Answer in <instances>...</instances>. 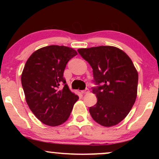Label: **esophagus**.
Here are the masks:
<instances>
[{
	"label": "esophagus",
	"mask_w": 159,
	"mask_h": 159,
	"mask_svg": "<svg viewBox=\"0 0 159 159\" xmlns=\"http://www.w3.org/2000/svg\"><path fill=\"white\" fill-rule=\"evenodd\" d=\"M89 92H90V90H89V89H88V88H86L85 90H81V93H84V94H85V93H88Z\"/></svg>",
	"instance_id": "34e87169"
}]
</instances>
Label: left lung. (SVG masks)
Returning <instances> with one entry per match:
<instances>
[{"instance_id":"left-lung-1","label":"left lung","mask_w":159,"mask_h":159,"mask_svg":"<svg viewBox=\"0 0 159 159\" xmlns=\"http://www.w3.org/2000/svg\"><path fill=\"white\" fill-rule=\"evenodd\" d=\"M78 52L93 69L97 102L89 109L96 123L110 127L127 116L135 102L138 74L129 57L113 46L80 48Z\"/></svg>"}]
</instances>
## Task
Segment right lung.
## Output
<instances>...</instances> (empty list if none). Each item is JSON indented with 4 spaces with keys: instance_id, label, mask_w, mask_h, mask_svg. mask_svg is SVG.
Returning <instances> with one entry per match:
<instances>
[{
    "instance_id": "add662e5",
    "label": "right lung",
    "mask_w": 159,
    "mask_h": 159,
    "mask_svg": "<svg viewBox=\"0 0 159 159\" xmlns=\"http://www.w3.org/2000/svg\"><path fill=\"white\" fill-rule=\"evenodd\" d=\"M75 55L73 48L49 45L33 53L25 63L21 84L26 102L45 125L57 126L66 121L78 99L63 78L67 63Z\"/></svg>"
}]
</instances>
